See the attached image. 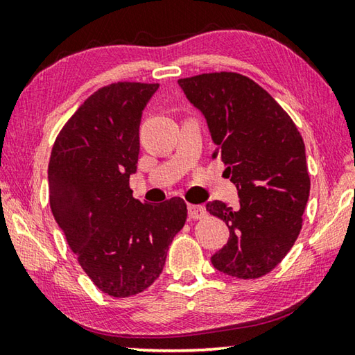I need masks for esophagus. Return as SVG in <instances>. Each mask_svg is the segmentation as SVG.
I'll return each instance as SVG.
<instances>
[{"label": "esophagus", "instance_id": "esophagus-1", "mask_svg": "<svg viewBox=\"0 0 355 355\" xmlns=\"http://www.w3.org/2000/svg\"><path fill=\"white\" fill-rule=\"evenodd\" d=\"M189 219H202L207 216V209L200 205H188Z\"/></svg>", "mask_w": 355, "mask_h": 355}]
</instances>
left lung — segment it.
<instances>
[{"mask_svg": "<svg viewBox=\"0 0 355 355\" xmlns=\"http://www.w3.org/2000/svg\"><path fill=\"white\" fill-rule=\"evenodd\" d=\"M207 120L239 207L220 200L207 211L225 222L230 238L211 257L218 271L236 279L271 272L302 228L310 177L302 136L291 117L255 81L233 71L178 80Z\"/></svg>", "mask_w": 355, "mask_h": 355, "instance_id": "obj_1", "label": "left lung"}]
</instances>
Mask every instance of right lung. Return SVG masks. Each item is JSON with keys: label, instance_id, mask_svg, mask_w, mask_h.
<instances>
[{"label": "right lung", "instance_id": "right-lung-1", "mask_svg": "<svg viewBox=\"0 0 355 355\" xmlns=\"http://www.w3.org/2000/svg\"><path fill=\"white\" fill-rule=\"evenodd\" d=\"M159 84L114 83L78 107L56 137L48 164L50 207L84 272L112 297H128L163 271L188 209L180 197L136 200L144 107Z\"/></svg>", "mask_w": 355, "mask_h": 355}]
</instances>
